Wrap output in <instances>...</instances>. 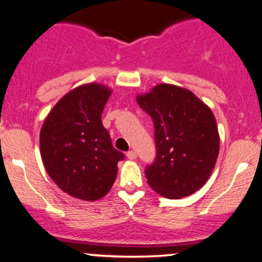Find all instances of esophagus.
Wrapping results in <instances>:
<instances>
[{
	"mask_svg": "<svg viewBox=\"0 0 262 262\" xmlns=\"http://www.w3.org/2000/svg\"><path fill=\"white\" fill-rule=\"evenodd\" d=\"M127 158L129 160H135V159H137V152L133 151V150H130V151L127 152Z\"/></svg>",
	"mask_w": 262,
	"mask_h": 262,
	"instance_id": "34e87169",
	"label": "esophagus"
}]
</instances>
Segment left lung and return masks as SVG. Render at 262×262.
I'll list each match as a JSON object with an SVG mask.
<instances>
[{
  "instance_id": "obj_1",
  "label": "left lung",
  "mask_w": 262,
  "mask_h": 262,
  "mask_svg": "<svg viewBox=\"0 0 262 262\" xmlns=\"http://www.w3.org/2000/svg\"><path fill=\"white\" fill-rule=\"evenodd\" d=\"M152 118L156 159L146 167L150 187L170 200L193 194L208 181L219 154L212 110L183 87L159 83L137 96Z\"/></svg>"
}]
</instances>
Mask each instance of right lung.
<instances>
[{
  "label": "right lung",
  "mask_w": 262,
  "mask_h": 262,
  "mask_svg": "<svg viewBox=\"0 0 262 262\" xmlns=\"http://www.w3.org/2000/svg\"><path fill=\"white\" fill-rule=\"evenodd\" d=\"M112 90L85 83L68 92L41 125L39 145L48 175L65 193L97 201L112 188L121 151L113 148L101 121Z\"/></svg>",
  "instance_id": "1"
}]
</instances>
